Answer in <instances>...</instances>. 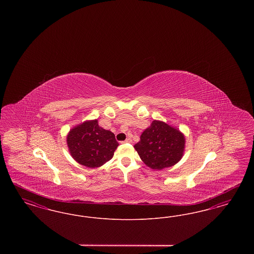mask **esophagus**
I'll use <instances>...</instances> for the list:
<instances>
[{
    "label": "esophagus",
    "mask_w": 254,
    "mask_h": 254,
    "mask_svg": "<svg viewBox=\"0 0 254 254\" xmlns=\"http://www.w3.org/2000/svg\"><path fill=\"white\" fill-rule=\"evenodd\" d=\"M123 144H125V143H132V140H131V138H129V137H127L124 142H122Z\"/></svg>",
    "instance_id": "34e87169"
}]
</instances>
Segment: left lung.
Wrapping results in <instances>:
<instances>
[{
  "label": "left lung",
  "mask_w": 254,
  "mask_h": 254,
  "mask_svg": "<svg viewBox=\"0 0 254 254\" xmlns=\"http://www.w3.org/2000/svg\"><path fill=\"white\" fill-rule=\"evenodd\" d=\"M185 144V136L179 129L165 122L154 120L142 133L134 148L148 168L161 170L181 160Z\"/></svg>",
  "instance_id": "left-lung-1"
}]
</instances>
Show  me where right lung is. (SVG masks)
Wrapping results in <instances>:
<instances>
[{"label": "right lung", "mask_w": 254, "mask_h": 254, "mask_svg": "<svg viewBox=\"0 0 254 254\" xmlns=\"http://www.w3.org/2000/svg\"><path fill=\"white\" fill-rule=\"evenodd\" d=\"M66 143L73 159L90 169L109 162L119 145L115 135L101 127L98 120L85 121L71 128Z\"/></svg>", "instance_id": "1"}]
</instances>
